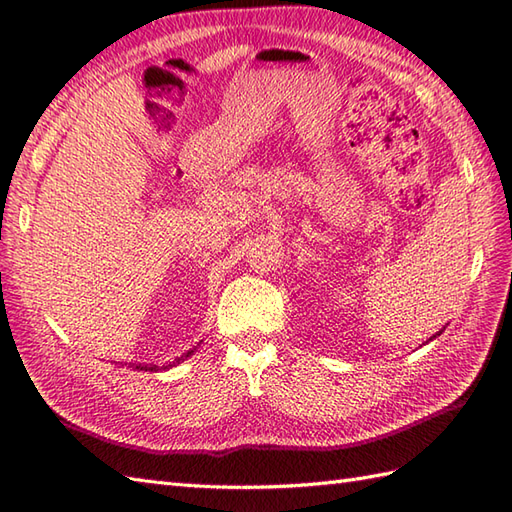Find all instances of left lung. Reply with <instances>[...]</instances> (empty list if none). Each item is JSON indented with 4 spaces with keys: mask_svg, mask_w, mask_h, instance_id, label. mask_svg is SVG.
Masks as SVG:
<instances>
[{
    "mask_svg": "<svg viewBox=\"0 0 512 512\" xmlns=\"http://www.w3.org/2000/svg\"><path fill=\"white\" fill-rule=\"evenodd\" d=\"M443 330H445V328H443ZM443 330H441V332H443ZM441 332H439V334H441ZM439 334H434V336H439ZM434 336H430V339H434Z\"/></svg>",
    "mask_w": 512,
    "mask_h": 512,
    "instance_id": "8db88e82",
    "label": "left lung"
}]
</instances>
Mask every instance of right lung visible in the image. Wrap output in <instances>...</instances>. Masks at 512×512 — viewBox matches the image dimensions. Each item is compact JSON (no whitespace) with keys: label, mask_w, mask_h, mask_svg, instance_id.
I'll use <instances>...</instances> for the list:
<instances>
[{"label":"right lung","mask_w":512,"mask_h":512,"mask_svg":"<svg viewBox=\"0 0 512 512\" xmlns=\"http://www.w3.org/2000/svg\"><path fill=\"white\" fill-rule=\"evenodd\" d=\"M195 352V347H193V350H189V352H186L184 356H180V358H176V360H173V363H169V365H162V367H158V365H136V369H141V371H160V369H169V367H176V365H180L182 363V360H186V358H189L191 354Z\"/></svg>","instance_id":"1"}]
</instances>
